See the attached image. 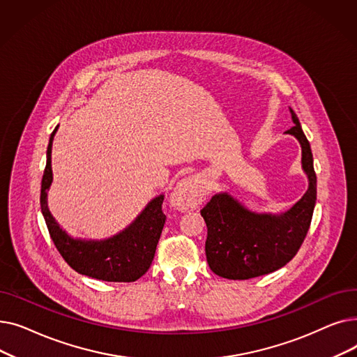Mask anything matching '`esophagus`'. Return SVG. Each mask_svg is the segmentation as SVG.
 <instances>
[{"instance_id": "obj_1", "label": "esophagus", "mask_w": 357, "mask_h": 357, "mask_svg": "<svg viewBox=\"0 0 357 357\" xmlns=\"http://www.w3.org/2000/svg\"><path fill=\"white\" fill-rule=\"evenodd\" d=\"M205 198H207V182L198 175L181 179L171 194L172 205L181 211L197 208Z\"/></svg>"}]
</instances>
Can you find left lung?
<instances>
[{"label": "left lung", "instance_id": "1", "mask_svg": "<svg viewBox=\"0 0 357 357\" xmlns=\"http://www.w3.org/2000/svg\"><path fill=\"white\" fill-rule=\"evenodd\" d=\"M289 112L295 126L285 135L294 136L301 146V167L308 188L289 210L278 214L253 211L227 191L213 195L201 215L208 230V266L221 278L250 279L282 268L307 236L317 199V176L310 143L294 109Z\"/></svg>", "mask_w": 357, "mask_h": 357}]
</instances>
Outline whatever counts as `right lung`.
Segmentation results:
<instances>
[{
  "mask_svg": "<svg viewBox=\"0 0 357 357\" xmlns=\"http://www.w3.org/2000/svg\"><path fill=\"white\" fill-rule=\"evenodd\" d=\"M53 130L46 152V169L42 179L40 207L56 249L66 264L81 275L105 282H135L143 276L155 257L166 215L162 211L163 194L150 199L127 227L105 238L73 237L61 227L47 205V192L53 181L52 144Z\"/></svg>",
  "mask_w": 357,
  "mask_h": 357,
  "instance_id": "obj_1",
  "label": "right lung"
}]
</instances>
